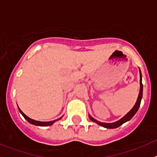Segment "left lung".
<instances>
[{
    "mask_svg": "<svg viewBox=\"0 0 157 157\" xmlns=\"http://www.w3.org/2000/svg\"><path fill=\"white\" fill-rule=\"evenodd\" d=\"M139 73H140V90H139V94H138V99H137V101H136L135 105H134L132 109H130L128 112H127V114L125 116L122 117L120 120H118V121L114 122V123H102V122H100L98 120H95L94 118H93L90 115H89V117L91 121L94 122V123H98V125L101 126V127H105V128L107 129H115L119 127L120 126L123 125V123H126V122L129 121L130 120H131V118L136 114V112H138V109H139L140 107V104H141V101L142 99V93H143V85H142V77H141V71H140L139 68Z\"/></svg>",
    "mask_w": 157,
    "mask_h": 157,
    "instance_id": "8db88e82",
    "label": "left lung"
}]
</instances>
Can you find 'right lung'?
I'll list each match as a JSON object with an SVG mask.
<instances>
[{
    "mask_svg": "<svg viewBox=\"0 0 157 157\" xmlns=\"http://www.w3.org/2000/svg\"><path fill=\"white\" fill-rule=\"evenodd\" d=\"M18 109H19V112L21 113L22 116H23V117L25 118V120H27V121L29 122V123H30V124H33V125H35V126H38V127H48V126H51L55 122H56L57 120H61L62 117L63 116H61L60 118H59V119H57V120H52V121H49V122H41V121H37V120H32V119H30V117H28V116H27L26 115L23 113V112L21 111V109H19V107H18Z\"/></svg>",
    "mask_w": 157,
    "mask_h": 157,
    "instance_id": "1",
    "label": "right lung"
}]
</instances>
